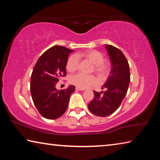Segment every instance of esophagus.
Instances as JSON below:
<instances>
[{
    "label": "esophagus",
    "instance_id": "esophagus-1",
    "mask_svg": "<svg viewBox=\"0 0 160 160\" xmlns=\"http://www.w3.org/2000/svg\"><path fill=\"white\" fill-rule=\"evenodd\" d=\"M75 90H80V91H83V90H85V89H84V88H78V87H76V88H75Z\"/></svg>",
    "mask_w": 160,
    "mask_h": 160
}]
</instances>
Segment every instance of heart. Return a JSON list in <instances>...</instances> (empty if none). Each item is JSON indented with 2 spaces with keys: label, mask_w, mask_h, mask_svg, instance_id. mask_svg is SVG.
Returning <instances> with one entry per match:
<instances>
[{
  "label": "heart",
  "mask_w": 160,
  "mask_h": 160,
  "mask_svg": "<svg viewBox=\"0 0 160 160\" xmlns=\"http://www.w3.org/2000/svg\"><path fill=\"white\" fill-rule=\"evenodd\" d=\"M85 59L94 65V72L100 78L106 76L109 72V68L107 63H104V56L97 50H88L78 53L77 55L70 56L67 61L66 69L72 72L78 69V58ZM70 82L78 88H86L96 83V78L93 75H85L82 73H77L70 78Z\"/></svg>",
  "instance_id": "1"
}]
</instances>
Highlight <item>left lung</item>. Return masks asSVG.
<instances>
[{"instance_id": "obj_1", "label": "left lung", "mask_w": 160, "mask_h": 160, "mask_svg": "<svg viewBox=\"0 0 160 160\" xmlns=\"http://www.w3.org/2000/svg\"><path fill=\"white\" fill-rule=\"evenodd\" d=\"M105 48L112 63L110 73L102 88L105 91H94V97L88 105L89 110L98 116L112 114L120 107L131 80L129 65L122 51L109 44H105Z\"/></svg>"}]
</instances>
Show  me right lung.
I'll list each match as a JSON object with an SVG mask.
<instances>
[{
	"label": "right lung",
	"instance_id": "add662e5",
	"mask_svg": "<svg viewBox=\"0 0 160 160\" xmlns=\"http://www.w3.org/2000/svg\"><path fill=\"white\" fill-rule=\"evenodd\" d=\"M72 51L54 46L40 56L34 67L30 82L32 100L40 114L47 119H56L66 112L75 91L73 85L60 91L56 88L59 79L66 75L67 61Z\"/></svg>",
	"mask_w": 160,
	"mask_h": 160
}]
</instances>
